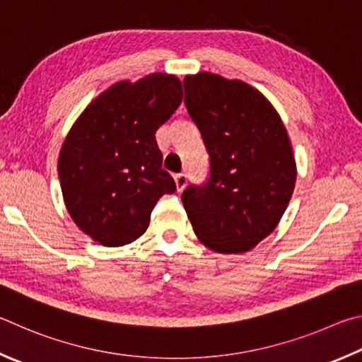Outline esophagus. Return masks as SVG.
Segmentation results:
<instances>
[{"instance_id":"1","label":"esophagus","mask_w":362,"mask_h":362,"mask_svg":"<svg viewBox=\"0 0 362 362\" xmlns=\"http://www.w3.org/2000/svg\"><path fill=\"white\" fill-rule=\"evenodd\" d=\"M173 177H175V185H176L177 192H181L182 189H185L186 185H187V176L185 173H177Z\"/></svg>"}]
</instances>
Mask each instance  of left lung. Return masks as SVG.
<instances>
[{
    "label": "left lung",
    "mask_w": 362,
    "mask_h": 362,
    "mask_svg": "<svg viewBox=\"0 0 362 362\" xmlns=\"http://www.w3.org/2000/svg\"><path fill=\"white\" fill-rule=\"evenodd\" d=\"M185 103L210 154V180L181 195L195 235L223 255L269 237L296 186L286 127L270 101L243 81L200 71L185 78Z\"/></svg>",
    "instance_id": "obj_1"
}]
</instances>
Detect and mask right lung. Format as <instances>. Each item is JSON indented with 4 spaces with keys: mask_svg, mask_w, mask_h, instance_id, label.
Instances as JSON below:
<instances>
[{
    "mask_svg": "<svg viewBox=\"0 0 362 362\" xmlns=\"http://www.w3.org/2000/svg\"><path fill=\"white\" fill-rule=\"evenodd\" d=\"M182 100L181 81L152 73L101 92L62 144L59 177L69 216L103 246L135 242L163 194L176 191L156 141Z\"/></svg>",
    "mask_w": 362,
    "mask_h": 362,
    "instance_id": "obj_1",
    "label": "right lung"
}]
</instances>
